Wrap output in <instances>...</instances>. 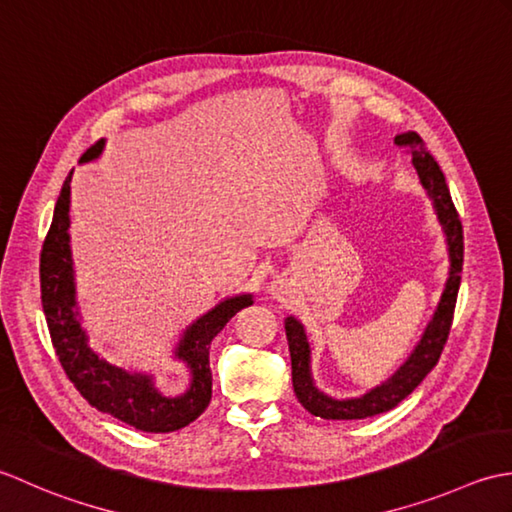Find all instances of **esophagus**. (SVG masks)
Wrapping results in <instances>:
<instances>
[{"instance_id":"esophagus-1","label":"esophagus","mask_w":512,"mask_h":512,"mask_svg":"<svg viewBox=\"0 0 512 512\" xmlns=\"http://www.w3.org/2000/svg\"><path fill=\"white\" fill-rule=\"evenodd\" d=\"M271 296L274 298H278V300H283L287 294H289V283H287V278H283V276H276L274 280H271Z\"/></svg>"}]
</instances>
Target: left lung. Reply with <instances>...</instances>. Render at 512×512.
<instances>
[{"label": "left lung", "instance_id": "8db88e82", "mask_svg": "<svg viewBox=\"0 0 512 512\" xmlns=\"http://www.w3.org/2000/svg\"><path fill=\"white\" fill-rule=\"evenodd\" d=\"M395 143L406 145L411 150L417 176H420L424 190L433 198L437 218H440L448 241V254H451V278L446 283L440 307H437L431 325L426 327L424 338L411 353V358L402 364L400 371L389 382H384L382 387L373 389L356 400H333L314 387V380L309 375V342L305 329H302L296 318H287L285 329L291 353V378H294L296 398L309 413H314L316 417H325V420H362V417L395 409L435 369L448 340V333H451L457 291H460L462 283L460 274L464 265V229L460 214L455 210L440 165L433 159V154L424 148L420 134H398Z\"/></svg>", "mask_w": 512, "mask_h": 512}]
</instances>
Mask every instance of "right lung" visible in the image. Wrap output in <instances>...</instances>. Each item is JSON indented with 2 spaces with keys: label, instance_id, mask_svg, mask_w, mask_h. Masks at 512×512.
I'll list each match as a JSON object with an SVG mask.
<instances>
[{
  "label": "right lung",
  "instance_id": "right-lung-1",
  "mask_svg": "<svg viewBox=\"0 0 512 512\" xmlns=\"http://www.w3.org/2000/svg\"><path fill=\"white\" fill-rule=\"evenodd\" d=\"M103 139L81 154V161H90L101 152ZM70 179L57 198L55 214L48 234L41 245L39 283L41 307H44L52 347L64 367L68 380L95 409L148 433H170L194 422L212 400L210 342L229 318L243 307L252 305V296L229 298L214 307L210 314L198 318L185 331L176 356L183 358L192 369V384L179 398H165L154 389L148 375L125 373L101 360L88 347L86 333L81 331L75 311V283H72L70 260Z\"/></svg>",
  "mask_w": 512,
  "mask_h": 512
}]
</instances>
